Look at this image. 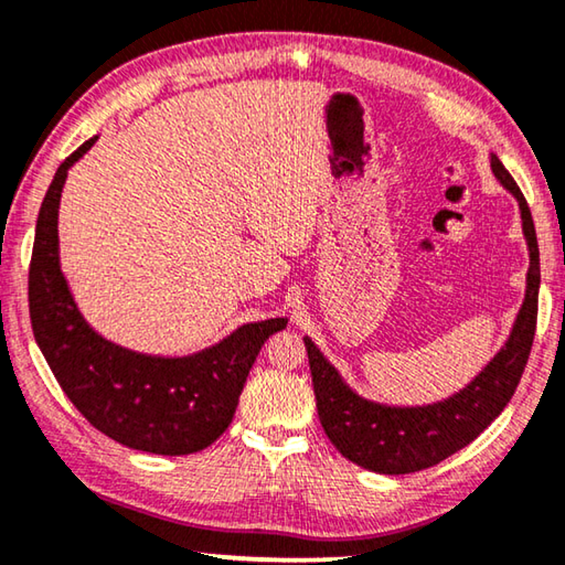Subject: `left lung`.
Returning <instances> with one entry per match:
<instances>
[{"label": "left lung", "mask_w": 565, "mask_h": 565, "mask_svg": "<svg viewBox=\"0 0 565 565\" xmlns=\"http://www.w3.org/2000/svg\"><path fill=\"white\" fill-rule=\"evenodd\" d=\"M492 171L519 201L532 262H529L526 274V298L516 316L512 335L475 382L450 399L430 406H382L352 392L340 380L333 364L320 355L311 340L303 338L320 426L342 456L360 468L382 475H406L438 466L440 460L472 444L502 414L522 380L536 333L541 284L539 242L526 198L494 153Z\"/></svg>", "instance_id": "obj_1"}]
</instances>
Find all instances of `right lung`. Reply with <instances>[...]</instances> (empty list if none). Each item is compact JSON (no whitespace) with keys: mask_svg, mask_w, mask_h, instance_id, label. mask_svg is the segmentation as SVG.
<instances>
[{"mask_svg":"<svg viewBox=\"0 0 565 565\" xmlns=\"http://www.w3.org/2000/svg\"><path fill=\"white\" fill-rule=\"evenodd\" d=\"M65 159L43 198L29 264L33 338L53 377L87 422L117 444L188 456L225 434L259 350L286 318L247 323L193 358H147L117 348L77 313L58 267V203L71 166L93 147Z\"/></svg>","mask_w":565,"mask_h":565,"instance_id":"right-lung-1","label":"right lung"}]
</instances>
